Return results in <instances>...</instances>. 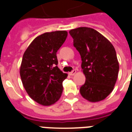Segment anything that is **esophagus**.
I'll return each instance as SVG.
<instances>
[{"label":"esophagus","instance_id":"1","mask_svg":"<svg viewBox=\"0 0 132 132\" xmlns=\"http://www.w3.org/2000/svg\"><path fill=\"white\" fill-rule=\"evenodd\" d=\"M76 70H73L71 72L69 73V75H70V76H74V75L76 74Z\"/></svg>","mask_w":132,"mask_h":132}]
</instances>
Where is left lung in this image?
<instances>
[{
    "mask_svg": "<svg viewBox=\"0 0 132 132\" xmlns=\"http://www.w3.org/2000/svg\"><path fill=\"white\" fill-rule=\"evenodd\" d=\"M69 33L80 55L86 76L80 94L90 102L101 101L110 94L117 79L119 67L115 49L110 41L93 28L78 27Z\"/></svg>",
    "mask_w": 132,
    "mask_h": 132,
    "instance_id": "8db88e82",
    "label": "left lung"
}]
</instances>
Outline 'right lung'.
Returning a JSON list of instances; mask_svg holds the SVG:
<instances>
[{"label":"right lung","instance_id":"add662e5","mask_svg":"<svg viewBox=\"0 0 132 132\" xmlns=\"http://www.w3.org/2000/svg\"><path fill=\"white\" fill-rule=\"evenodd\" d=\"M66 31L38 36L24 52L20 77L30 97L39 104L51 105L59 99L67 74L58 68L56 52L67 37Z\"/></svg>","mask_w":132,"mask_h":132}]
</instances>
